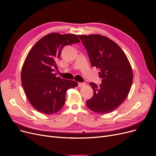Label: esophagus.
<instances>
[{"label":"esophagus","mask_w":156,"mask_h":156,"mask_svg":"<svg viewBox=\"0 0 156 156\" xmlns=\"http://www.w3.org/2000/svg\"><path fill=\"white\" fill-rule=\"evenodd\" d=\"M85 85V83H81V82L78 83V87H83Z\"/></svg>","instance_id":"34e87169"}]
</instances>
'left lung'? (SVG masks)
Returning a JSON list of instances; mask_svg holds the SVG:
<instances>
[{
	"label": "left lung",
	"mask_w": 156,
	"mask_h": 156,
	"mask_svg": "<svg viewBox=\"0 0 156 156\" xmlns=\"http://www.w3.org/2000/svg\"><path fill=\"white\" fill-rule=\"evenodd\" d=\"M88 52L92 66L99 69L102 84L90 83L94 96L87 107L100 114L109 113L125 101L133 83V71L125 53L108 38L98 34L80 35Z\"/></svg>",
	"instance_id": "left-lung-1"
}]
</instances>
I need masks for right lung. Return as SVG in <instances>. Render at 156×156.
<instances>
[{
  "mask_svg": "<svg viewBox=\"0 0 156 156\" xmlns=\"http://www.w3.org/2000/svg\"><path fill=\"white\" fill-rule=\"evenodd\" d=\"M75 34L51 33L33 46L23 63L21 83L30 103L45 115L54 114L64 106L68 89L78 86L75 81L56 77V61L64 46L78 43Z\"/></svg>",
  "mask_w": 156,
  "mask_h": 156,
  "instance_id": "right-lung-1",
  "label": "right lung"
}]
</instances>
